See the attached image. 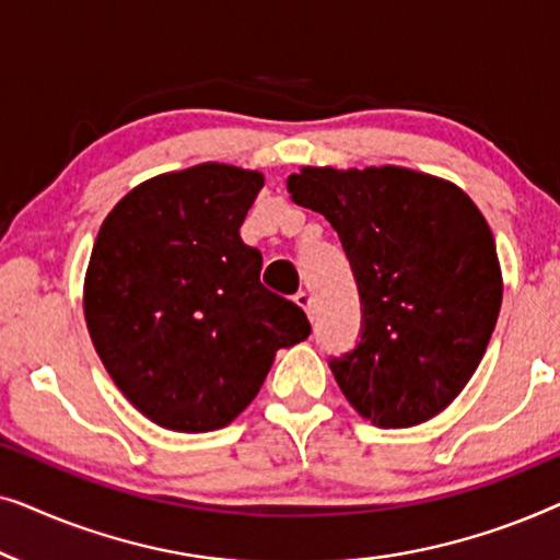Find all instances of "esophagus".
Instances as JSON below:
<instances>
[{
    "label": "esophagus",
    "instance_id": "34e87169",
    "mask_svg": "<svg viewBox=\"0 0 560 560\" xmlns=\"http://www.w3.org/2000/svg\"><path fill=\"white\" fill-rule=\"evenodd\" d=\"M293 301L301 305V308L308 313V318L313 320L316 316H313V298H311V293H305V290H298V293L293 295Z\"/></svg>",
    "mask_w": 560,
    "mask_h": 560
}]
</instances>
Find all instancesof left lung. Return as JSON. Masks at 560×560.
<instances>
[{
	"label": "left lung",
	"instance_id": "8db88e82",
	"mask_svg": "<svg viewBox=\"0 0 560 560\" xmlns=\"http://www.w3.org/2000/svg\"><path fill=\"white\" fill-rule=\"evenodd\" d=\"M298 206L339 234L362 301V336L331 357L341 393L380 428L439 416L485 357L502 305L494 236L462 188L408 167H303Z\"/></svg>",
	"mask_w": 560,
	"mask_h": 560
}]
</instances>
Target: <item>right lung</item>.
Listing matches in <instances>:
<instances>
[{
	"label": "right lung",
	"instance_id": "obj_1",
	"mask_svg": "<svg viewBox=\"0 0 560 560\" xmlns=\"http://www.w3.org/2000/svg\"><path fill=\"white\" fill-rule=\"evenodd\" d=\"M262 173L203 163L144 180L98 229L83 311L106 372L152 423L224 428L262 387L275 351L308 339L293 301L259 282L240 226Z\"/></svg>",
	"mask_w": 560,
	"mask_h": 560
}]
</instances>
